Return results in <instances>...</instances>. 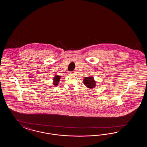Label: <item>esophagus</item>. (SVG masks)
Here are the masks:
<instances>
[{
    "mask_svg": "<svg viewBox=\"0 0 147 147\" xmlns=\"http://www.w3.org/2000/svg\"><path fill=\"white\" fill-rule=\"evenodd\" d=\"M69 73L71 74H75V72H74V71H71Z\"/></svg>",
    "mask_w": 147,
    "mask_h": 147,
    "instance_id": "obj_1",
    "label": "esophagus"
}]
</instances>
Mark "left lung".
<instances>
[{"mask_svg":"<svg viewBox=\"0 0 147 147\" xmlns=\"http://www.w3.org/2000/svg\"><path fill=\"white\" fill-rule=\"evenodd\" d=\"M84 84L88 88H94L96 86V82L93 76L86 77L84 79Z\"/></svg>","mask_w":147,"mask_h":147,"instance_id":"1","label":"left lung"}]
</instances>
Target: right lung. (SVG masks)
Returning a JSON list of instances; mask_svg holds the SVG:
<instances>
[{
    "mask_svg": "<svg viewBox=\"0 0 147 147\" xmlns=\"http://www.w3.org/2000/svg\"><path fill=\"white\" fill-rule=\"evenodd\" d=\"M60 76H55L53 78V84L55 86H57L59 82V81L60 79Z\"/></svg>",
    "mask_w": 147,
    "mask_h": 147,
    "instance_id": "1",
    "label": "right lung"
}]
</instances>
